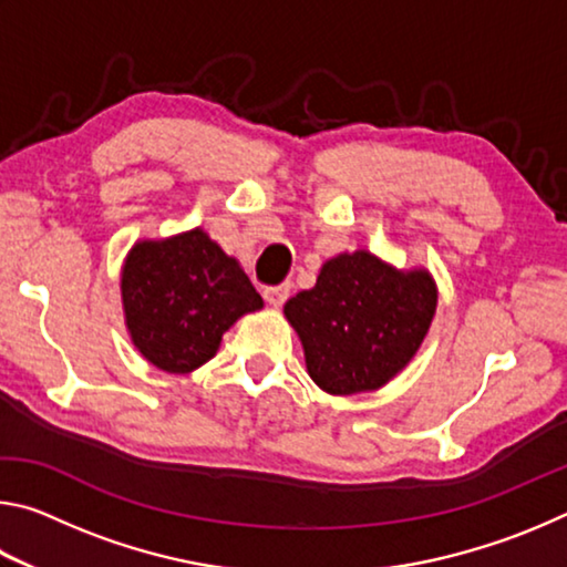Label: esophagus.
I'll list each match as a JSON object with an SVG mask.
<instances>
[{
  "label": "esophagus",
  "instance_id": "esophagus-1",
  "mask_svg": "<svg viewBox=\"0 0 567 567\" xmlns=\"http://www.w3.org/2000/svg\"><path fill=\"white\" fill-rule=\"evenodd\" d=\"M265 300L270 302L272 307H280L287 302V297H290V285H272V287H265Z\"/></svg>",
  "mask_w": 567,
  "mask_h": 567
}]
</instances>
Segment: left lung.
Returning a JSON list of instances; mask_svg holds the SVG:
<instances>
[{"label": "left lung", "instance_id": "left-lung-1", "mask_svg": "<svg viewBox=\"0 0 567 567\" xmlns=\"http://www.w3.org/2000/svg\"><path fill=\"white\" fill-rule=\"evenodd\" d=\"M427 272H398L370 252L324 262L318 285L285 305L310 378L332 395L378 390L417 352L433 322Z\"/></svg>", "mask_w": 567, "mask_h": 567}]
</instances>
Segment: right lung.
Listing matches in <instances>:
<instances>
[{"label":"right lung","mask_w":567,"mask_h":567,"mask_svg":"<svg viewBox=\"0 0 567 567\" xmlns=\"http://www.w3.org/2000/svg\"><path fill=\"white\" fill-rule=\"evenodd\" d=\"M122 302L132 342L167 372H192L219 348L223 334L262 297L237 260L203 229L162 243H140L124 262Z\"/></svg>","instance_id":"add662e5"}]
</instances>
